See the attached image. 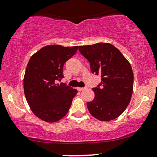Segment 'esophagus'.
Masks as SVG:
<instances>
[{"mask_svg": "<svg viewBox=\"0 0 157 157\" xmlns=\"http://www.w3.org/2000/svg\"><path fill=\"white\" fill-rule=\"evenodd\" d=\"M86 88H77V89L78 90H80V91H81V90H83L84 89H86Z\"/></svg>", "mask_w": 157, "mask_h": 157, "instance_id": "esophagus-1", "label": "esophagus"}]
</instances>
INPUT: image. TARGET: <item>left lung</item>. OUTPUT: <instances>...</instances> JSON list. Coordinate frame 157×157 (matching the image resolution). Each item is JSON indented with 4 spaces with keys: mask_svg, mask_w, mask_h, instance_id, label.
Returning <instances> with one entry per match:
<instances>
[{
    "mask_svg": "<svg viewBox=\"0 0 157 157\" xmlns=\"http://www.w3.org/2000/svg\"><path fill=\"white\" fill-rule=\"evenodd\" d=\"M88 59L93 74L101 75V84L93 90L95 97L87 103L92 116L101 121H112L124 112L133 92L134 75L131 64L109 43L79 46Z\"/></svg>",
    "mask_w": 157,
    "mask_h": 157,
    "instance_id": "8db88e82",
    "label": "left lung"
}]
</instances>
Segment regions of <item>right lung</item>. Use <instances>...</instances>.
Segmentation results:
<instances>
[{
	"instance_id": "right-lung-1",
	"label": "right lung",
	"mask_w": 157,
	"mask_h": 157,
	"mask_svg": "<svg viewBox=\"0 0 157 157\" xmlns=\"http://www.w3.org/2000/svg\"><path fill=\"white\" fill-rule=\"evenodd\" d=\"M78 46L48 45L30 58L23 79L24 94L36 116L48 123L60 121L67 114L77 90L56 84L63 77L66 61L76 53Z\"/></svg>"
}]
</instances>
